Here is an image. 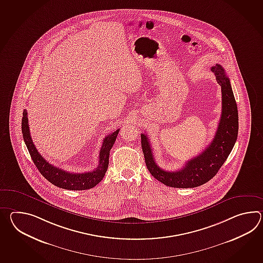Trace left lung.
Instances as JSON below:
<instances>
[{"label":"left lung","mask_w":263,"mask_h":263,"mask_svg":"<svg viewBox=\"0 0 263 263\" xmlns=\"http://www.w3.org/2000/svg\"><path fill=\"white\" fill-rule=\"evenodd\" d=\"M222 88V115L214 139L210 145L195 158L189 160L182 169L175 172L164 171L158 166L148 137H141V148L150 174L168 187H195L210 181L228 158L238 137L239 116L233 90L229 78L221 65L210 68Z\"/></svg>","instance_id":"1"}]
</instances>
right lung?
<instances>
[{"label": "right lung", "mask_w": 263, "mask_h": 263, "mask_svg": "<svg viewBox=\"0 0 263 263\" xmlns=\"http://www.w3.org/2000/svg\"><path fill=\"white\" fill-rule=\"evenodd\" d=\"M22 131L24 135V142L29 151L33 162L35 163V167L39 169L41 175H43L48 181L51 182L57 187L65 189V190L83 191V190H88L95 187L104 178L105 172L108 167V162H109V153L116 140L120 129H117L113 133L105 137V140L103 141L102 148L100 150L98 167L91 172L82 173V174L69 173L64 170L57 168L41 157V154L37 152L35 144L33 143L32 138L30 136L26 109H24L23 113Z\"/></svg>", "instance_id": "obj_1"}]
</instances>
